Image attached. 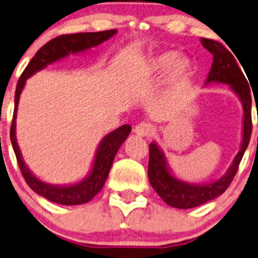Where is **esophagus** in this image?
Masks as SVG:
<instances>
[{
  "mask_svg": "<svg viewBox=\"0 0 258 258\" xmlns=\"http://www.w3.org/2000/svg\"><path fill=\"white\" fill-rule=\"evenodd\" d=\"M134 131H135V134L139 135V136L150 137L151 135L155 132V128H153L152 124L148 123V122H141V123H139L135 126Z\"/></svg>",
  "mask_w": 258,
  "mask_h": 258,
  "instance_id": "34e87169",
  "label": "esophagus"
}]
</instances>
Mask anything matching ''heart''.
<instances>
[{"label": "heart", "instance_id": "obj_1", "mask_svg": "<svg viewBox=\"0 0 258 258\" xmlns=\"http://www.w3.org/2000/svg\"><path fill=\"white\" fill-rule=\"evenodd\" d=\"M145 71L153 76L167 72V82L178 86L191 77L192 63L187 57H179L176 51H165L148 59Z\"/></svg>", "mask_w": 258, "mask_h": 258}]
</instances>
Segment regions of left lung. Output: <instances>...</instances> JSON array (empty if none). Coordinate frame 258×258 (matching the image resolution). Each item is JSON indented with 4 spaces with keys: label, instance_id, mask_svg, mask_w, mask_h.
Here are the masks:
<instances>
[{
    "label": "left lung",
    "instance_id": "1",
    "mask_svg": "<svg viewBox=\"0 0 258 258\" xmlns=\"http://www.w3.org/2000/svg\"><path fill=\"white\" fill-rule=\"evenodd\" d=\"M204 47L213 56L212 67L207 76L206 85L212 82L230 85L231 90L238 96L243 108V130H242V144L236 155L232 165L228 167L225 175L217 181L210 183H189L179 179L171 172L163 151L156 142L150 145V160H148V179L158 196L171 207L176 209H194L204 205L211 200L222 195L235 177L243 153L248 146L252 134L251 121V91L246 77L238 67L233 54L220 42L209 38H201Z\"/></svg>",
    "mask_w": 258,
    "mask_h": 258
}]
</instances>
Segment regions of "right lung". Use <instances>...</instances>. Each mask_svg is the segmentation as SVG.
<instances>
[{
	"label": "right lung",
	"mask_w": 258,
	"mask_h": 258,
	"mask_svg": "<svg viewBox=\"0 0 258 258\" xmlns=\"http://www.w3.org/2000/svg\"><path fill=\"white\" fill-rule=\"evenodd\" d=\"M116 32L117 30L101 31V32H82L74 33V35H62L53 38L36 52V54L31 59L30 63L27 64L17 82L16 93H15L14 119H12L11 131H10L12 147H14L21 172H22L23 178L26 179L28 186L36 194L49 200L51 202H54V204L64 205V206L86 204V202L91 201L102 189L108 173H110L114 156H116L121 145L128 137L130 132H131V126L123 124V126L118 127L114 131L106 135L101 140L97 151H96L92 168L82 181L74 184H67V186L46 183L31 172L30 168L26 166L25 161L22 160V155H21V151L18 148L16 140V117L20 95L25 87L26 80L33 76L36 72L41 71L48 64L59 61V59L64 58L70 54L80 53V52L96 47V46L101 45L108 38L112 37L113 35H116Z\"/></svg>",
	"instance_id": "obj_1"
}]
</instances>
